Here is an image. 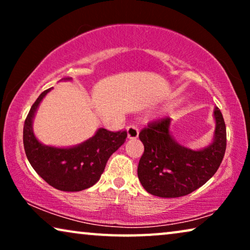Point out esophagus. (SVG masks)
<instances>
[{
  "mask_svg": "<svg viewBox=\"0 0 250 250\" xmlns=\"http://www.w3.org/2000/svg\"><path fill=\"white\" fill-rule=\"evenodd\" d=\"M127 136H128V139H136L138 138V135H139V128H138V126H135V125H129V126H127Z\"/></svg>",
  "mask_w": 250,
  "mask_h": 250,
  "instance_id": "esophagus-1",
  "label": "esophagus"
}]
</instances>
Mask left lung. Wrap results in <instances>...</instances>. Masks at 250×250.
<instances>
[{
    "label": "left lung",
    "instance_id": "8db88e82",
    "mask_svg": "<svg viewBox=\"0 0 250 250\" xmlns=\"http://www.w3.org/2000/svg\"><path fill=\"white\" fill-rule=\"evenodd\" d=\"M214 116V142L198 151L180 146L172 138L169 117L149 123L139 133L145 151L139 162L138 176L149 193L162 198L187 196L217 172L227 149V127L220 109L215 108Z\"/></svg>",
    "mask_w": 250,
    "mask_h": 250
}]
</instances>
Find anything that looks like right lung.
I'll return each instance as SVG.
<instances>
[{
  "label": "right lung",
  "instance_id": "right-lung-1",
  "mask_svg": "<svg viewBox=\"0 0 250 250\" xmlns=\"http://www.w3.org/2000/svg\"><path fill=\"white\" fill-rule=\"evenodd\" d=\"M67 80V78H66ZM51 90L41 93L23 124V148L30 165L51 187L61 191H82L95 184L109 157L125 142L127 132L99 128L93 138L74 148L43 146L33 133L32 122L40 102Z\"/></svg>",
  "mask_w": 250,
  "mask_h": 250
}]
</instances>
